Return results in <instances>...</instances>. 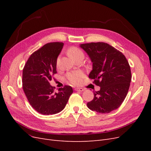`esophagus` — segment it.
<instances>
[{"instance_id": "1", "label": "esophagus", "mask_w": 151, "mask_h": 151, "mask_svg": "<svg viewBox=\"0 0 151 151\" xmlns=\"http://www.w3.org/2000/svg\"><path fill=\"white\" fill-rule=\"evenodd\" d=\"M74 89L77 91H81V92H82V91H84L85 90L84 89L81 88H76Z\"/></svg>"}]
</instances>
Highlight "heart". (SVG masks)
I'll use <instances>...</instances> for the list:
<instances>
[{
	"label": "heart",
	"mask_w": 151,
	"mask_h": 151,
	"mask_svg": "<svg viewBox=\"0 0 151 151\" xmlns=\"http://www.w3.org/2000/svg\"><path fill=\"white\" fill-rule=\"evenodd\" d=\"M67 53L69 57L74 60L75 59L78 58H84V56L83 52L82 51L81 49L74 47L68 48V50H67ZM83 72H82L81 71L77 70L68 72L66 76V79L70 83L74 85H77L81 83V81L82 79L83 78Z\"/></svg>",
	"instance_id": "obj_1"
}]
</instances>
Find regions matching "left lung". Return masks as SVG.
I'll return each mask as SVG.
<instances>
[{
	"label": "left lung",
	"mask_w": 151,
	"mask_h": 151,
	"mask_svg": "<svg viewBox=\"0 0 151 151\" xmlns=\"http://www.w3.org/2000/svg\"><path fill=\"white\" fill-rule=\"evenodd\" d=\"M93 63L89 75L100 90L87 106L92 111L108 113L119 108L127 94L132 79L130 67L122 52L103 42L81 44Z\"/></svg>",
	"instance_id": "1"
}]
</instances>
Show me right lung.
<instances>
[{
  "label": "right lung",
  "mask_w": 151,
  "mask_h": 151,
  "mask_svg": "<svg viewBox=\"0 0 151 151\" xmlns=\"http://www.w3.org/2000/svg\"><path fill=\"white\" fill-rule=\"evenodd\" d=\"M63 47L62 42L45 45L31 54L22 71V88L29 103L42 115H54L66 106L73 93L71 86H65L54 91L50 84L57 73V58Z\"/></svg>",
  "instance_id": "right-lung-1"
}]
</instances>
